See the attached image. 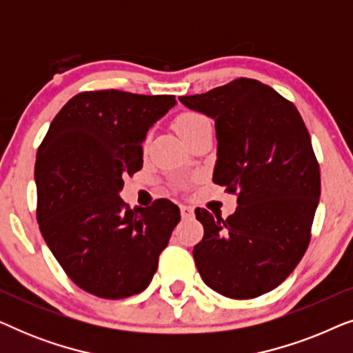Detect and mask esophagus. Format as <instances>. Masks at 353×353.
Listing matches in <instances>:
<instances>
[{
    "mask_svg": "<svg viewBox=\"0 0 353 353\" xmlns=\"http://www.w3.org/2000/svg\"><path fill=\"white\" fill-rule=\"evenodd\" d=\"M180 212H181L183 219H190V216L192 215V207L183 204V205H180Z\"/></svg>",
    "mask_w": 353,
    "mask_h": 353,
    "instance_id": "1",
    "label": "esophagus"
}]
</instances>
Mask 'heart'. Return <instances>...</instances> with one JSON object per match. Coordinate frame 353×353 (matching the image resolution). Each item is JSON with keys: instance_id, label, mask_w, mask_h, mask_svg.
<instances>
[{"instance_id": "obj_1", "label": "heart", "mask_w": 353, "mask_h": 353, "mask_svg": "<svg viewBox=\"0 0 353 353\" xmlns=\"http://www.w3.org/2000/svg\"><path fill=\"white\" fill-rule=\"evenodd\" d=\"M176 133L188 143L191 138H194L202 130L209 128L210 122L202 114L197 112H181L173 122Z\"/></svg>"}]
</instances>
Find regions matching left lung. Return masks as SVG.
I'll return each mask as SVG.
<instances>
[{
	"label": "left lung",
	"mask_w": 353,
	"mask_h": 353,
	"mask_svg": "<svg viewBox=\"0 0 353 353\" xmlns=\"http://www.w3.org/2000/svg\"><path fill=\"white\" fill-rule=\"evenodd\" d=\"M180 101L215 120L214 183L238 196L226 220L196 209L204 226L196 267L221 296H262L292 273L310 243L321 192L310 134L291 101L252 79Z\"/></svg>",
	"instance_id": "8db88e82"
}]
</instances>
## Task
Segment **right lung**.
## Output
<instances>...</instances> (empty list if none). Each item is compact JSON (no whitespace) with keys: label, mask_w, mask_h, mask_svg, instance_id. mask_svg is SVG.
Masks as SVG:
<instances>
[{"label":"right lung","mask_w":353,"mask_h":353,"mask_svg":"<svg viewBox=\"0 0 353 353\" xmlns=\"http://www.w3.org/2000/svg\"><path fill=\"white\" fill-rule=\"evenodd\" d=\"M172 94L83 91L50 125L35 162L37 220L62 270L83 291L125 299L144 291L180 221L168 199L132 210L123 176L143 167L148 130Z\"/></svg>","instance_id":"obj_1"}]
</instances>
